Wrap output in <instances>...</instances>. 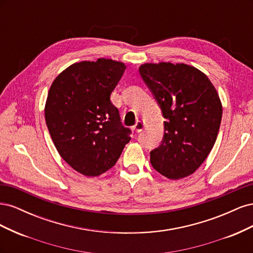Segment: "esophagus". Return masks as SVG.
<instances>
[{"label": "esophagus", "instance_id": "1", "mask_svg": "<svg viewBox=\"0 0 253 253\" xmlns=\"http://www.w3.org/2000/svg\"><path fill=\"white\" fill-rule=\"evenodd\" d=\"M143 127H144V124H143V122L142 121H137L136 122V125L134 126V129H135V131L137 132V133H139V132H141L142 131V129H143Z\"/></svg>", "mask_w": 253, "mask_h": 253}]
</instances>
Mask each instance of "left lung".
<instances>
[{"label": "left lung", "mask_w": 253, "mask_h": 253, "mask_svg": "<svg viewBox=\"0 0 253 253\" xmlns=\"http://www.w3.org/2000/svg\"><path fill=\"white\" fill-rule=\"evenodd\" d=\"M139 74L166 119L162 143L150 153L151 165L167 178L186 177L215 143L223 114L217 91L204 73L183 63H147Z\"/></svg>", "instance_id": "left-lung-1"}]
</instances>
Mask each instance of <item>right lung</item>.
<instances>
[{
	"mask_svg": "<svg viewBox=\"0 0 253 253\" xmlns=\"http://www.w3.org/2000/svg\"><path fill=\"white\" fill-rule=\"evenodd\" d=\"M126 65L111 59L83 61L53 80L45 104L51 139L65 162L85 176H98L117 163L131 129L111 101Z\"/></svg>",
	"mask_w": 253,
	"mask_h": 253,
	"instance_id": "add662e5",
	"label": "right lung"
}]
</instances>
